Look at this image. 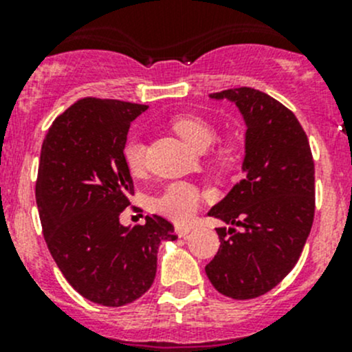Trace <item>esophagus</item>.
<instances>
[{
	"label": "esophagus",
	"instance_id": "1",
	"mask_svg": "<svg viewBox=\"0 0 352 352\" xmlns=\"http://www.w3.org/2000/svg\"><path fill=\"white\" fill-rule=\"evenodd\" d=\"M189 232H190L189 226H177L175 228V233L180 236V239H184V236L189 235Z\"/></svg>",
	"mask_w": 352,
	"mask_h": 352
}]
</instances>
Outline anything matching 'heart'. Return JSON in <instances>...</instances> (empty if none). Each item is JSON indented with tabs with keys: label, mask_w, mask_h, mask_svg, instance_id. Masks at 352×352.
Returning a JSON list of instances; mask_svg holds the SVG:
<instances>
[{
	"label": "heart",
	"mask_w": 352,
	"mask_h": 352,
	"mask_svg": "<svg viewBox=\"0 0 352 352\" xmlns=\"http://www.w3.org/2000/svg\"><path fill=\"white\" fill-rule=\"evenodd\" d=\"M173 131L194 150L204 151L216 140V129L211 122L197 116L184 113L173 119ZM124 162L133 175H140L146 166V146L140 138H131L124 144ZM218 158L223 165L233 166L236 163V150L233 146H225L218 151ZM202 194L197 187L187 182H177L166 187L153 201L156 212L166 216L175 223H186L196 214L201 204Z\"/></svg>",
	"instance_id": "b5f03b06"
}]
</instances>
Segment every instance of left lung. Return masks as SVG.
<instances>
[{
	"instance_id": "obj_1",
	"label": "left lung",
	"mask_w": 352,
	"mask_h": 352,
	"mask_svg": "<svg viewBox=\"0 0 352 352\" xmlns=\"http://www.w3.org/2000/svg\"><path fill=\"white\" fill-rule=\"evenodd\" d=\"M242 112L247 175L208 212L230 225L216 228L218 254L206 265L211 285L233 300H252L278 286L296 265L315 214V165L294 113L248 87L209 95Z\"/></svg>"
}]
</instances>
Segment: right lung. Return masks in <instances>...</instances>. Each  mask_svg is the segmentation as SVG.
<instances>
[{
    "instance_id": "right-lung-1",
    "label": "right lung",
    "mask_w": 352,
    "mask_h": 352,
    "mask_svg": "<svg viewBox=\"0 0 352 352\" xmlns=\"http://www.w3.org/2000/svg\"><path fill=\"white\" fill-rule=\"evenodd\" d=\"M146 109L81 98L56 117L42 143L35 199L45 243L66 281L104 307L143 296L153 285L160 243L177 240L162 216L136 226L119 221L134 192L124 144Z\"/></svg>"
}]
</instances>
